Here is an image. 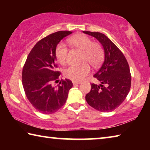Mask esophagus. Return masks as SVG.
<instances>
[{
  "label": "esophagus",
  "mask_w": 150,
  "mask_h": 150,
  "mask_svg": "<svg viewBox=\"0 0 150 150\" xmlns=\"http://www.w3.org/2000/svg\"><path fill=\"white\" fill-rule=\"evenodd\" d=\"M73 85H75V84H80L81 83V81H73Z\"/></svg>",
  "instance_id": "34e87169"
}]
</instances>
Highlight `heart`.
I'll use <instances>...</instances> for the list:
<instances>
[{"mask_svg": "<svg viewBox=\"0 0 150 150\" xmlns=\"http://www.w3.org/2000/svg\"><path fill=\"white\" fill-rule=\"evenodd\" d=\"M70 44L75 47L82 50L81 65H72L64 70L65 77L73 81H79L87 77L90 73L91 68L88 63L93 67H98L103 62L105 52L99 43L92 42L89 37L85 34H77L67 40ZM55 55L58 63L65 65L67 62L68 48L63 43L57 45L55 50Z\"/></svg>", "mask_w": 150, "mask_h": 150, "instance_id": "heart-1", "label": "heart"}]
</instances>
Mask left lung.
I'll return each instance as SVG.
<instances>
[{
    "mask_svg": "<svg viewBox=\"0 0 150 150\" xmlns=\"http://www.w3.org/2000/svg\"><path fill=\"white\" fill-rule=\"evenodd\" d=\"M83 33L96 38L105 50V61L94 77L100 84L91 83L90 92L85 96L87 103L100 112H110L125 100L131 87V74L128 62L118 47L100 32Z\"/></svg>",
    "mask_w": 150,
    "mask_h": 150,
    "instance_id": "obj_1",
    "label": "left lung"
}]
</instances>
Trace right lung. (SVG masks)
I'll return each mask as SVG.
<instances>
[{"instance_id":"obj_1","label":"right lung","mask_w":150,"mask_h":150,"mask_svg":"<svg viewBox=\"0 0 150 150\" xmlns=\"http://www.w3.org/2000/svg\"><path fill=\"white\" fill-rule=\"evenodd\" d=\"M70 31H59L47 35L36 43L30 51L22 69V85L28 100L40 112L50 115L57 111L65 103L68 93L73 87L69 79H62L57 70L55 55L57 45Z\"/></svg>"}]
</instances>
